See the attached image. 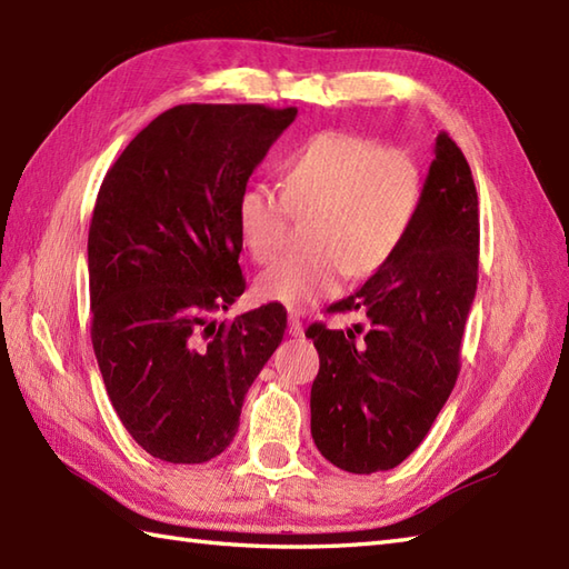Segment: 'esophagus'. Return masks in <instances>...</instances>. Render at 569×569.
Returning a JSON list of instances; mask_svg holds the SVG:
<instances>
[{
    "instance_id": "esophagus-1",
    "label": "esophagus",
    "mask_w": 569,
    "mask_h": 569,
    "mask_svg": "<svg viewBox=\"0 0 569 569\" xmlns=\"http://www.w3.org/2000/svg\"><path fill=\"white\" fill-rule=\"evenodd\" d=\"M288 335L291 337H303V322H300L298 316H288Z\"/></svg>"
}]
</instances>
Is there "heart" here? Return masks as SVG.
<instances>
[{
    "label": "heart",
    "mask_w": 569,
    "mask_h": 569,
    "mask_svg": "<svg viewBox=\"0 0 569 569\" xmlns=\"http://www.w3.org/2000/svg\"><path fill=\"white\" fill-rule=\"evenodd\" d=\"M422 202V171L403 149L352 131H320L283 166L281 190L249 183L237 200V229L253 261L283 251L293 217L308 222V253L286 257L257 278V296L303 310L349 278L389 263Z\"/></svg>",
    "instance_id": "1"
}]
</instances>
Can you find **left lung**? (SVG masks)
I'll use <instances>...</instances> for the list:
<instances>
[{
    "mask_svg": "<svg viewBox=\"0 0 569 569\" xmlns=\"http://www.w3.org/2000/svg\"><path fill=\"white\" fill-rule=\"evenodd\" d=\"M477 269L475 178L442 131L401 249L357 293L328 308L365 312V340L322 322L306 332L320 355L310 432L335 467L352 475L393 469L426 440L455 389Z\"/></svg>",
    "mask_w": 569,
    "mask_h": 569,
    "instance_id": "1",
    "label": "left lung"
}]
</instances>
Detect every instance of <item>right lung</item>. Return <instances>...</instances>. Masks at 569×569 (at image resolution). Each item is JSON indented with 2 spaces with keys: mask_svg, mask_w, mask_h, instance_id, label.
<instances>
[{
  "mask_svg": "<svg viewBox=\"0 0 569 569\" xmlns=\"http://www.w3.org/2000/svg\"><path fill=\"white\" fill-rule=\"evenodd\" d=\"M296 107L178 104L107 171L88 237L92 347L122 426L149 455L227 450L253 379L281 345L278 303L210 322L244 293L237 200Z\"/></svg>",
  "mask_w": 569,
  "mask_h": 569,
  "instance_id": "add662e5",
  "label": "right lung"
}]
</instances>
